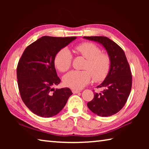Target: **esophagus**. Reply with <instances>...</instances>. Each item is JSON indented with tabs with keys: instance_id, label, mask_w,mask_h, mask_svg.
<instances>
[{
	"instance_id": "1",
	"label": "esophagus",
	"mask_w": 149,
	"mask_h": 149,
	"mask_svg": "<svg viewBox=\"0 0 149 149\" xmlns=\"http://www.w3.org/2000/svg\"><path fill=\"white\" fill-rule=\"evenodd\" d=\"M72 93H74V94H77V93H80V91H79V90H72Z\"/></svg>"
}]
</instances>
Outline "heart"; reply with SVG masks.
I'll return each instance as SVG.
<instances>
[{
	"instance_id": "1",
	"label": "heart",
	"mask_w": 149,
	"mask_h": 149,
	"mask_svg": "<svg viewBox=\"0 0 149 149\" xmlns=\"http://www.w3.org/2000/svg\"><path fill=\"white\" fill-rule=\"evenodd\" d=\"M77 53L87 59L84 70H72L63 77L65 86L73 89H81L90 83L93 77L95 81L104 80L110 72L111 60L108 54L102 52L100 47L93 42H85L77 45ZM73 56L67 48L57 52L54 62L56 68L61 72H66L71 67Z\"/></svg>"
}]
</instances>
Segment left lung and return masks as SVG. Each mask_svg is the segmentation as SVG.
Segmentation results:
<instances>
[{"instance_id":"left-lung-1","label":"left lung","mask_w":149,"mask_h":149,"mask_svg":"<svg viewBox=\"0 0 149 149\" xmlns=\"http://www.w3.org/2000/svg\"><path fill=\"white\" fill-rule=\"evenodd\" d=\"M102 45L110 58V72L104 81L97 88L104 87L95 93L87 107L100 116H110L122 109L127 102L132 86V75L125 52L115 42L103 36L84 37Z\"/></svg>"}]
</instances>
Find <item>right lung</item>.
<instances>
[{"instance_id":"right-lung-1","label":"right lung","mask_w":149,"mask_h":149,"mask_svg":"<svg viewBox=\"0 0 149 149\" xmlns=\"http://www.w3.org/2000/svg\"><path fill=\"white\" fill-rule=\"evenodd\" d=\"M76 37L43 36L26 47L17 66V79L20 96L24 104L39 116L56 115L72 95L69 88L54 89L60 79L54 68L58 51Z\"/></svg>"}]
</instances>
